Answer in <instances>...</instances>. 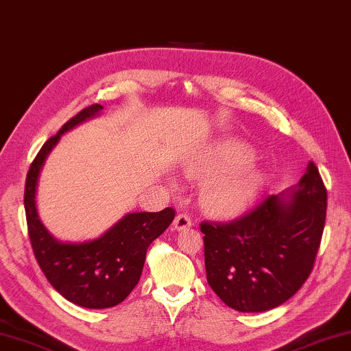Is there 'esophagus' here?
Returning <instances> with one entry per match:
<instances>
[{"instance_id": "1", "label": "esophagus", "mask_w": 351, "mask_h": 351, "mask_svg": "<svg viewBox=\"0 0 351 351\" xmlns=\"http://www.w3.org/2000/svg\"><path fill=\"white\" fill-rule=\"evenodd\" d=\"M189 227H192V219H190V216L186 213L178 215L173 221L175 230L181 232V230H186V228H189Z\"/></svg>"}]
</instances>
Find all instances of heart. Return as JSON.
<instances>
[{
	"instance_id": "obj_1",
	"label": "heart",
	"mask_w": 351,
	"mask_h": 351,
	"mask_svg": "<svg viewBox=\"0 0 351 351\" xmlns=\"http://www.w3.org/2000/svg\"><path fill=\"white\" fill-rule=\"evenodd\" d=\"M252 154L244 145L222 152L195 169L197 175H216L204 190V202L222 215L237 213L258 193L263 178L254 171H237L250 161Z\"/></svg>"
}]
</instances>
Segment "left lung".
I'll return each mask as SVG.
<instances>
[{"label":"left lung","instance_id":"obj_1","mask_svg":"<svg viewBox=\"0 0 351 351\" xmlns=\"http://www.w3.org/2000/svg\"><path fill=\"white\" fill-rule=\"evenodd\" d=\"M291 199L269 195L232 221L199 224L207 282L228 307L271 310L307 281L327 216V189L313 162Z\"/></svg>","mask_w":351,"mask_h":351}]
</instances>
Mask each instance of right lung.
Returning a JSON list of instances; mask_svg holds the SVG:
<instances>
[{"instance_id":"obj_1","label":"right lung","mask_w":351,"mask_h":351,"mask_svg":"<svg viewBox=\"0 0 351 351\" xmlns=\"http://www.w3.org/2000/svg\"><path fill=\"white\" fill-rule=\"evenodd\" d=\"M103 106L92 104L70 118L38 152L25 178L24 208L32 248L50 285L67 301L86 308H110L123 302L141 278L149 245L161 237L175 218V210L124 216L104 237L82 244H66L50 237L38 218L35 193L44 159L62 133L97 114Z\"/></svg>"}]
</instances>
